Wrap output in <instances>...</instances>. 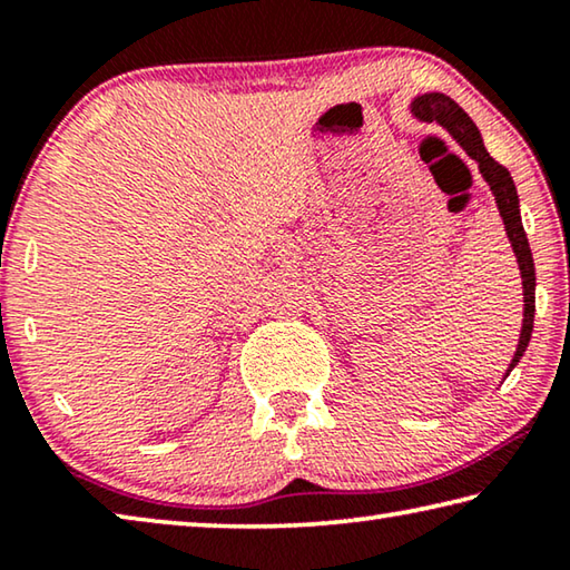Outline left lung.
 Listing matches in <instances>:
<instances>
[{
    "mask_svg": "<svg viewBox=\"0 0 570 570\" xmlns=\"http://www.w3.org/2000/svg\"><path fill=\"white\" fill-rule=\"evenodd\" d=\"M410 110L414 118L435 120L438 125H442V128L452 135V140H455L458 146L478 163L480 176L485 178V183L495 196L500 218H503L505 234H508L510 246H513L515 262L520 268V278H523V326H520V340H518L513 360H510L505 370V377H508V374L515 370L520 356H523L528 350L530 334H533V316H535V266H533V254H530V246H528L523 220H520V198H518L513 176H510L508 168L500 166L495 158H490L478 125L472 122L470 115L462 110L455 100L448 98V95L442 92L417 95V98L412 100Z\"/></svg>",
    "mask_w": 570,
    "mask_h": 570,
    "instance_id": "left-lung-1",
    "label": "left lung"
}]
</instances>
